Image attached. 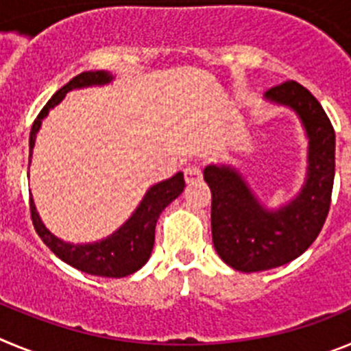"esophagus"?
Instances as JSON below:
<instances>
[{"mask_svg": "<svg viewBox=\"0 0 351 351\" xmlns=\"http://www.w3.org/2000/svg\"><path fill=\"white\" fill-rule=\"evenodd\" d=\"M184 181L186 184H197L202 181V170L197 167H186L184 169Z\"/></svg>", "mask_w": 351, "mask_h": 351, "instance_id": "obj_1", "label": "esophagus"}]
</instances>
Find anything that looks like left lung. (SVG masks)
<instances>
[{"instance_id": "8db88e82", "label": "left lung", "mask_w": 351, "mask_h": 351, "mask_svg": "<svg viewBox=\"0 0 351 351\" xmlns=\"http://www.w3.org/2000/svg\"><path fill=\"white\" fill-rule=\"evenodd\" d=\"M265 96L291 107L302 119L309 137L308 181L293 202L269 213L234 169L209 165L204 170L213 197L214 247L241 272L267 271L302 255L320 234L332 198L336 133L320 101L295 80L278 84Z\"/></svg>"}]
</instances>
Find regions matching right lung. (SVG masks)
I'll return each instance as SVG.
<instances>
[{
    "label": "right lung",
    "mask_w": 351,
    "mask_h": 351,
    "mask_svg": "<svg viewBox=\"0 0 351 351\" xmlns=\"http://www.w3.org/2000/svg\"><path fill=\"white\" fill-rule=\"evenodd\" d=\"M110 79L112 77L101 70L82 71V73L73 77L66 86H63L60 91H56V95H52L51 100L40 110L35 123L31 126L29 158L42 119L47 116L49 110L54 105L63 100L64 95L70 89L91 86V84H107ZM182 190H184V178H182L181 172L167 179V181L158 182L145 193L144 200L133 213L132 218L121 226L116 234L107 237L101 243L86 244V246H80V244L73 246V244H66L60 239H56L40 221L35 204L29 198L31 221H33L36 234L40 235L43 243L47 244L49 250L71 267L93 276H101V278H125V276L138 271L149 260L154 244V228H156V221L160 218L161 210L165 209L172 200H176L182 193Z\"/></svg>",
    "instance_id": "1"
}]
</instances>
